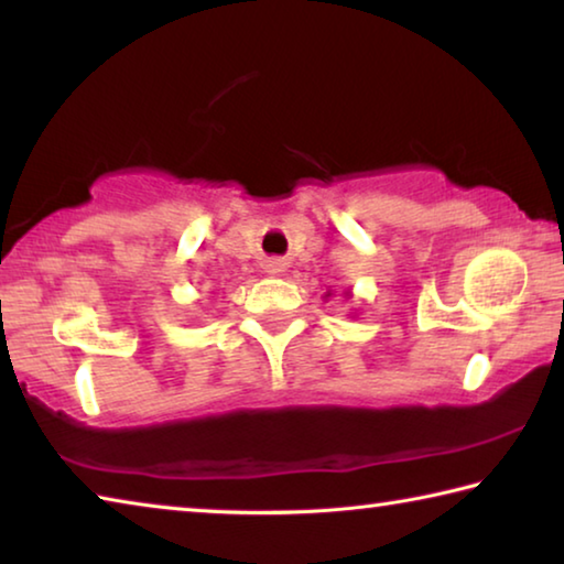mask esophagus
<instances>
[{
  "label": "esophagus",
  "mask_w": 564,
  "mask_h": 564,
  "mask_svg": "<svg viewBox=\"0 0 564 564\" xmlns=\"http://www.w3.org/2000/svg\"><path fill=\"white\" fill-rule=\"evenodd\" d=\"M283 269H285V261L283 259H269V261H265V273L279 275Z\"/></svg>",
  "instance_id": "34e87169"
}]
</instances>
